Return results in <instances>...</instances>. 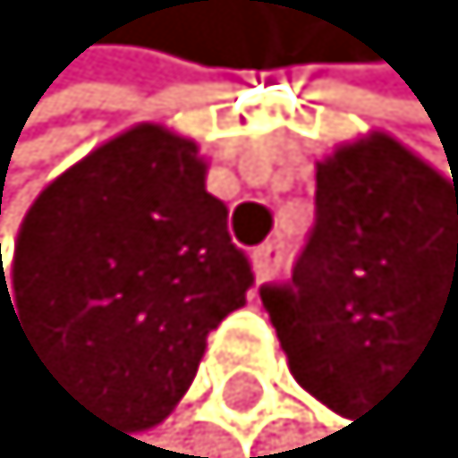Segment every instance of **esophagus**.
Returning a JSON list of instances; mask_svg holds the SVG:
<instances>
[{"label":"esophagus","mask_w":458,"mask_h":458,"mask_svg":"<svg viewBox=\"0 0 458 458\" xmlns=\"http://www.w3.org/2000/svg\"><path fill=\"white\" fill-rule=\"evenodd\" d=\"M283 259H286V248H283L279 241H267V244H259L256 252H252L256 279H276V276H279V267H283Z\"/></svg>","instance_id":"34e87169"}]
</instances>
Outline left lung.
Segmentation results:
<instances>
[{
	"label": "left lung",
	"mask_w": 458,
	"mask_h": 458,
	"mask_svg": "<svg viewBox=\"0 0 458 458\" xmlns=\"http://www.w3.org/2000/svg\"><path fill=\"white\" fill-rule=\"evenodd\" d=\"M294 378L356 417L425 341H458V182L394 137L318 164L313 229L286 283L259 286Z\"/></svg>",
	"instance_id": "obj_1"
}]
</instances>
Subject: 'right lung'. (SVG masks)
Returning <instances> with one entry per match:
<instances>
[{
  "mask_svg": "<svg viewBox=\"0 0 458 458\" xmlns=\"http://www.w3.org/2000/svg\"><path fill=\"white\" fill-rule=\"evenodd\" d=\"M225 217L199 148L160 125L114 137L41 191L10 306L83 406L148 428L187 394L206 336L256 283Z\"/></svg>",
  "mask_w": 458,
  "mask_h": 458,
  "instance_id": "1",
  "label": "right lung"
}]
</instances>
